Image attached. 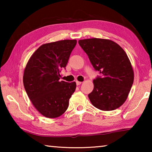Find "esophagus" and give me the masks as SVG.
I'll list each match as a JSON object with an SVG mask.
<instances>
[{"mask_svg": "<svg viewBox=\"0 0 152 152\" xmlns=\"http://www.w3.org/2000/svg\"><path fill=\"white\" fill-rule=\"evenodd\" d=\"M76 85H80V84H82V82H79V81H78V80H77V81H76Z\"/></svg>", "mask_w": 152, "mask_h": 152, "instance_id": "esophagus-1", "label": "esophagus"}]
</instances>
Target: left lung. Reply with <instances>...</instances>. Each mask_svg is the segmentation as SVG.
<instances>
[{"instance_id":"1","label":"left lung","mask_w":152,"mask_h":152,"mask_svg":"<svg viewBox=\"0 0 152 152\" xmlns=\"http://www.w3.org/2000/svg\"><path fill=\"white\" fill-rule=\"evenodd\" d=\"M94 67L101 76L93 80L94 89L88 98L102 110L120 107L127 99L133 83L134 73L127 53L117 43L92 38L78 41Z\"/></svg>"}]
</instances>
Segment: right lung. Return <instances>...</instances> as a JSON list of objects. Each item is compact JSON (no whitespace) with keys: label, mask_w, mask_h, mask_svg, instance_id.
<instances>
[{"label":"right lung","mask_w":152,"mask_h":152,"mask_svg":"<svg viewBox=\"0 0 152 152\" xmlns=\"http://www.w3.org/2000/svg\"><path fill=\"white\" fill-rule=\"evenodd\" d=\"M76 42V39H65L41 45L25 67V91L33 106L45 117L56 118L64 114L75 91V82L69 83L59 80Z\"/></svg>","instance_id":"1"}]
</instances>
